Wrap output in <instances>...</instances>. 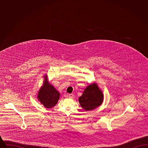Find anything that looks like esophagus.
Instances as JSON below:
<instances>
[{
  "instance_id": "esophagus-1",
  "label": "esophagus",
  "mask_w": 148,
  "mask_h": 148,
  "mask_svg": "<svg viewBox=\"0 0 148 148\" xmlns=\"http://www.w3.org/2000/svg\"><path fill=\"white\" fill-rule=\"evenodd\" d=\"M74 97V95L73 94H68V97L70 98H73Z\"/></svg>"
}]
</instances>
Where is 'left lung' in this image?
<instances>
[{
    "mask_svg": "<svg viewBox=\"0 0 148 148\" xmlns=\"http://www.w3.org/2000/svg\"><path fill=\"white\" fill-rule=\"evenodd\" d=\"M103 97V92L94 83L85 89L82 95L79 98V102L85 110H92L102 104Z\"/></svg>",
    "mask_w": 148,
    "mask_h": 148,
    "instance_id": "8db88e82",
    "label": "left lung"
}]
</instances>
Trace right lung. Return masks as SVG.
Instances as JSON below:
<instances>
[{
	"mask_svg": "<svg viewBox=\"0 0 148 148\" xmlns=\"http://www.w3.org/2000/svg\"><path fill=\"white\" fill-rule=\"evenodd\" d=\"M47 76L44 77V83L38 94V99L46 108H51L56 105L60 97V93L47 81Z\"/></svg>",
	"mask_w": 148,
	"mask_h": 148,
	"instance_id": "1",
	"label": "right lung"
}]
</instances>
